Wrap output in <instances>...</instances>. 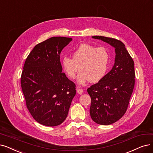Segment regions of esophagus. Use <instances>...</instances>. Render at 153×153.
I'll return each mask as SVG.
<instances>
[{"label": "esophagus", "mask_w": 153, "mask_h": 153, "mask_svg": "<svg viewBox=\"0 0 153 153\" xmlns=\"http://www.w3.org/2000/svg\"><path fill=\"white\" fill-rule=\"evenodd\" d=\"M76 91H77V93L80 95L83 94V90H82V89H76Z\"/></svg>", "instance_id": "34e87169"}]
</instances>
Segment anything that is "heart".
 I'll return each mask as SVG.
<instances>
[{
  "label": "heart",
  "mask_w": 153,
  "mask_h": 153,
  "mask_svg": "<svg viewBox=\"0 0 153 153\" xmlns=\"http://www.w3.org/2000/svg\"><path fill=\"white\" fill-rule=\"evenodd\" d=\"M110 54L105 47L82 44L73 53V58L65 56L62 59L63 70L70 78L76 77L78 69V83L80 85L90 81L101 80L108 68Z\"/></svg>",
  "instance_id": "1"
}]
</instances>
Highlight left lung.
Listing matches in <instances>:
<instances>
[{"label":"left lung","instance_id":"1","mask_svg":"<svg viewBox=\"0 0 153 153\" xmlns=\"http://www.w3.org/2000/svg\"><path fill=\"white\" fill-rule=\"evenodd\" d=\"M115 48V63L112 70L99 82L87 89L91 97L90 114L95 123L110 125L126 113L135 83L134 61L123 42L95 36Z\"/></svg>","mask_w":153,"mask_h":153}]
</instances>
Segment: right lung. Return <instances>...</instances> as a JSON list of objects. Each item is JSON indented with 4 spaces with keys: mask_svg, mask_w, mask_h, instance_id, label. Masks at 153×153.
Listing matches in <instances>:
<instances>
[{
    "mask_svg": "<svg viewBox=\"0 0 153 153\" xmlns=\"http://www.w3.org/2000/svg\"><path fill=\"white\" fill-rule=\"evenodd\" d=\"M72 40L52 37L38 44L26 59L21 78L26 106L39 124L53 127L66 119L75 85L62 72L60 53Z\"/></svg>",
    "mask_w": 153,
    "mask_h": 153,
    "instance_id": "obj_1",
    "label": "right lung"
}]
</instances>
